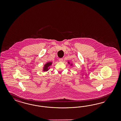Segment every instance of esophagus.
I'll list each match as a JSON object with an SVG mask.
<instances>
[{
  "label": "esophagus",
  "mask_w": 121,
  "mask_h": 121,
  "mask_svg": "<svg viewBox=\"0 0 121 121\" xmlns=\"http://www.w3.org/2000/svg\"><path fill=\"white\" fill-rule=\"evenodd\" d=\"M59 62H62V61H63V59L60 58V59H59Z\"/></svg>",
  "instance_id": "34e87169"
}]
</instances>
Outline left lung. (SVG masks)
Returning a JSON list of instances; mask_svg holds the SVG:
<instances>
[{
  "label": "left lung",
  "instance_id": "left-lung-1",
  "mask_svg": "<svg viewBox=\"0 0 121 121\" xmlns=\"http://www.w3.org/2000/svg\"><path fill=\"white\" fill-rule=\"evenodd\" d=\"M68 63H69V64H70V62H68ZM70 65H72V64H70Z\"/></svg>",
  "mask_w": 121,
  "mask_h": 121
}]
</instances>
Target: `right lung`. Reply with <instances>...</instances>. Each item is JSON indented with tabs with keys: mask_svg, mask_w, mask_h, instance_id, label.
<instances>
[{
	"mask_svg": "<svg viewBox=\"0 0 121 121\" xmlns=\"http://www.w3.org/2000/svg\"><path fill=\"white\" fill-rule=\"evenodd\" d=\"M52 62H47L45 65H44V67L43 68V71H48V70L50 68L49 67L52 65Z\"/></svg>",
	"mask_w": 121,
	"mask_h": 121,
	"instance_id": "obj_1",
	"label": "right lung"
}]
</instances>
